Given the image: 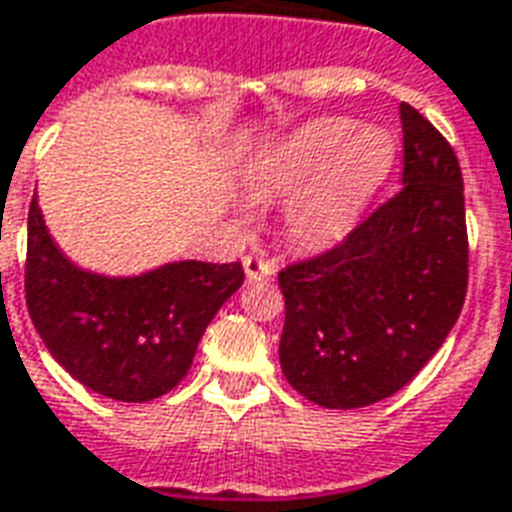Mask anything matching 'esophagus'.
<instances>
[{
  "instance_id": "34e87169",
  "label": "esophagus",
  "mask_w": 512,
  "mask_h": 512,
  "mask_svg": "<svg viewBox=\"0 0 512 512\" xmlns=\"http://www.w3.org/2000/svg\"><path fill=\"white\" fill-rule=\"evenodd\" d=\"M244 273H247V279H268L273 273V265L260 255H247L244 257Z\"/></svg>"
}]
</instances>
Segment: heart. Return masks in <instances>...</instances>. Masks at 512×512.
I'll use <instances>...</instances> for the list:
<instances>
[{
    "mask_svg": "<svg viewBox=\"0 0 512 512\" xmlns=\"http://www.w3.org/2000/svg\"><path fill=\"white\" fill-rule=\"evenodd\" d=\"M395 155V142L384 128H357L346 117H319L260 152L247 182L263 195L292 193L303 184L290 198L284 222L295 244L317 249L341 239L354 225L389 177Z\"/></svg>",
    "mask_w": 512,
    "mask_h": 512,
    "instance_id": "b5f03b06",
    "label": "heart"
}]
</instances>
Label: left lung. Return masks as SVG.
<instances>
[{
  "label": "left lung",
  "mask_w": 512,
  "mask_h": 512,
  "mask_svg": "<svg viewBox=\"0 0 512 512\" xmlns=\"http://www.w3.org/2000/svg\"><path fill=\"white\" fill-rule=\"evenodd\" d=\"M403 187L322 255L279 271V362L322 408L400 392L443 346L467 295L462 169L446 136L400 104Z\"/></svg>",
  "instance_id": "8db88e82"
}]
</instances>
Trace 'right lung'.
Returning a JSON list of instances; mask_svg holds the SVG:
<instances>
[{"label":"right lung","instance_id":"add662e5","mask_svg":"<svg viewBox=\"0 0 512 512\" xmlns=\"http://www.w3.org/2000/svg\"><path fill=\"white\" fill-rule=\"evenodd\" d=\"M244 282L241 263L179 260L112 279L69 263L29 206L26 306L61 368L91 392L147 403L187 376L201 335Z\"/></svg>","mask_w":512,"mask_h":512}]
</instances>
